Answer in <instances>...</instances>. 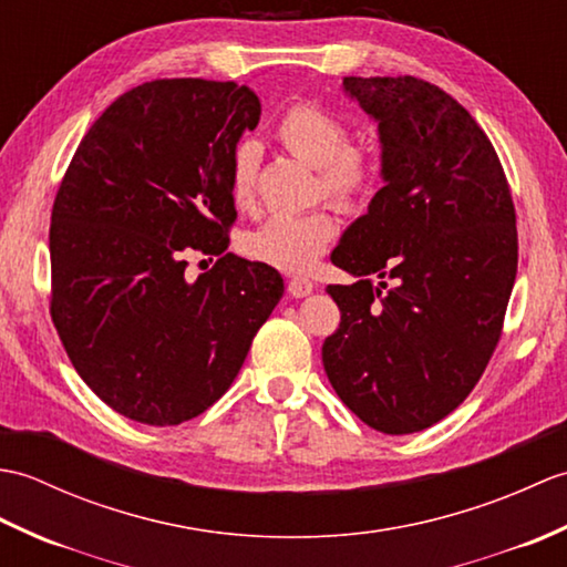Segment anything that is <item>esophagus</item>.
<instances>
[{"mask_svg": "<svg viewBox=\"0 0 567 567\" xmlns=\"http://www.w3.org/2000/svg\"><path fill=\"white\" fill-rule=\"evenodd\" d=\"M287 292H290V297L302 299V297L315 292V282L307 280V277H292V280L287 282Z\"/></svg>", "mask_w": 567, "mask_h": 567, "instance_id": "esophagus-1", "label": "esophagus"}]
</instances>
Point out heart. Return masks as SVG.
Instances as JSON below:
<instances>
[{
  "label": "heart",
  "mask_w": 567,
  "mask_h": 567,
  "mask_svg": "<svg viewBox=\"0 0 567 567\" xmlns=\"http://www.w3.org/2000/svg\"><path fill=\"white\" fill-rule=\"evenodd\" d=\"M282 146L299 161L317 167V189L343 212H358L380 185V155L365 143H348L351 128L317 104H295L275 128ZM260 148L256 141H238L228 163V199L238 212L256 207ZM336 238V216L329 207L302 214H277L252 228L240 246L252 260L285 272H307Z\"/></svg>",
  "instance_id": "heart-1"
}]
</instances>
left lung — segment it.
Here are the masks:
<instances>
[{
    "label": "left lung",
    "mask_w": 567,
    "mask_h": 567,
    "mask_svg": "<svg viewBox=\"0 0 567 567\" xmlns=\"http://www.w3.org/2000/svg\"><path fill=\"white\" fill-rule=\"evenodd\" d=\"M343 90L378 122L384 187L331 252L358 280L327 287L341 323L321 360L360 421L402 436L483 378L516 280V214L495 148L451 94L412 75Z\"/></svg>",
    "instance_id": "left-lung-1"
}]
</instances>
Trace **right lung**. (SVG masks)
Here are the masks:
<instances>
[{
	"label": "right lung",
	"mask_w": 567,
	"mask_h": 567,
	"mask_svg": "<svg viewBox=\"0 0 567 567\" xmlns=\"http://www.w3.org/2000/svg\"><path fill=\"white\" fill-rule=\"evenodd\" d=\"M258 122L246 84L143 82L92 124L58 187L51 317L78 375L126 419L207 412L285 292L270 265L226 252L228 163ZM189 249L217 256L195 284Z\"/></svg>",
	"instance_id": "add662e5"
}]
</instances>
